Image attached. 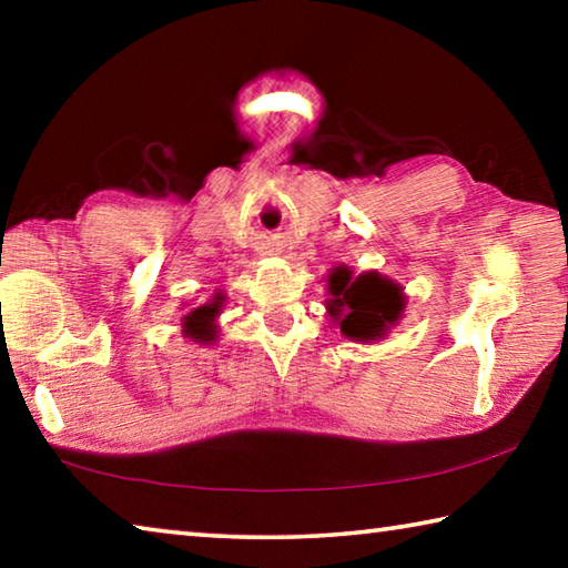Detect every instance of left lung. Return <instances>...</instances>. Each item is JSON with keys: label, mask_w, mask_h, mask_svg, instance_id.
<instances>
[{"label": "left lung", "mask_w": 568, "mask_h": 568, "mask_svg": "<svg viewBox=\"0 0 568 568\" xmlns=\"http://www.w3.org/2000/svg\"><path fill=\"white\" fill-rule=\"evenodd\" d=\"M328 313L341 333L351 341H378L400 321L406 295L403 287L378 273H361L353 277V271L345 265L333 267L328 275Z\"/></svg>", "instance_id": "obj_1"}]
</instances>
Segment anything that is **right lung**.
<instances>
[{
  "instance_id": "obj_1",
  "label": "right lung",
  "mask_w": 568,
  "mask_h": 568,
  "mask_svg": "<svg viewBox=\"0 0 568 568\" xmlns=\"http://www.w3.org/2000/svg\"><path fill=\"white\" fill-rule=\"evenodd\" d=\"M223 303H225V295L217 293L213 301L200 305L192 311L190 315L182 318V333H185V338L195 341V343H213L217 338V325L215 318L223 311Z\"/></svg>"
}]
</instances>
